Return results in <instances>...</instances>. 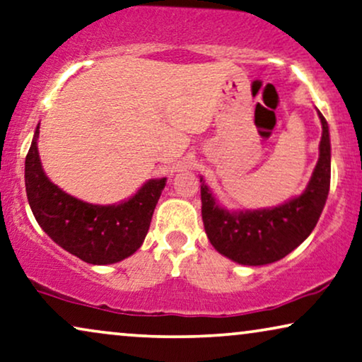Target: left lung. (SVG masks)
<instances>
[{
	"mask_svg": "<svg viewBox=\"0 0 362 362\" xmlns=\"http://www.w3.org/2000/svg\"><path fill=\"white\" fill-rule=\"evenodd\" d=\"M322 125L320 158L305 192L283 205L263 210L230 211L218 205L200 178L202 218L210 243L235 263L259 267L285 258L305 242L325 209L331 182V142L326 119Z\"/></svg>",
	"mask_w": 362,
	"mask_h": 362,
	"instance_id": "8db88e82",
	"label": "left lung"
}]
</instances>
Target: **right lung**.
Masks as SVG:
<instances>
[{
    "label": "right lung",
    "mask_w": 362,
    "mask_h": 362,
    "mask_svg": "<svg viewBox=\"0 0 362 362\" xmlns=\"http://www.w3.org/2000/svg\"><path fill=\"white\" fill-rule=\"evenodd\" d=\"M36 127L24 162L28 202L47 237L90 264H112L136 253L146 238L167 178H152L129 200L93 205L62 192L42 170Z\"/></svg>",
    "instance_id": "right-lung-1"
}]
</instances>
